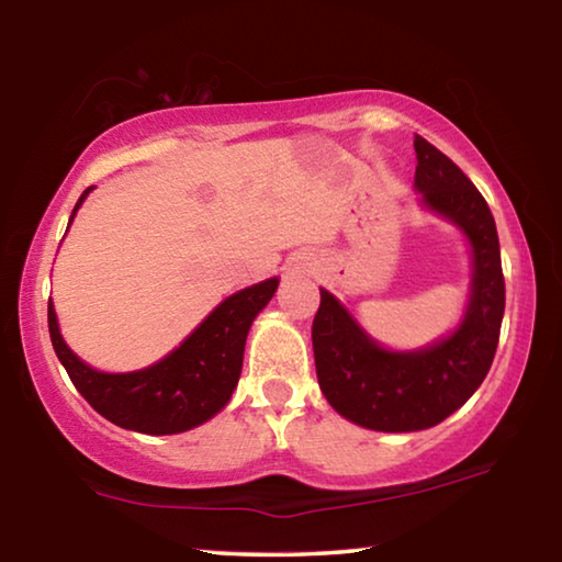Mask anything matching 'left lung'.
<instances>
[{
    "instance_id": "8db88e82",
    "label": "left lung",
    "mask_w": 562,
    "mask_h": 562,
    "mask_svg": "<svg viewBox=\"0 0 562 562\" xmlns=\"http://www.w3.org/2000/svg\"><path fill=\"white\" fill-rule=\"evenodd\" d=\"M414 150L418 205L449 221L469 243L471 282L459 325L426 347L389 349L325 288L312 322L317 379L329 406L351 424L386 434L431 429L469 402L488 374L506 310L488 203L429 140L416 136Z\"/></svg>"
}]
</instances>
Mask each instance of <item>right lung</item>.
Masks as SVG:
<instances>
[{"instance_id":"obj_1","label":"right lung","mask_w":562,"mask_h":562,"mask_svg":"<svg viewBox=\"0 0 562 562\" xmlns=\"http://www.w3.org/2000/svg\"><path fill=\"white\" fill-rule=\"evenodd\" d=\"M91 190L93 186L83 190L74 205L69 225ZM278 284L280 278H268L237 290L217 304L173 351L136 372H101L87 364L64 341L54 302L49 300L52 345L79 394L111 424L150 436L183 434L211 422L231 402L243 372L247 331L255 317L268 307Z\"/></svg>"}]
</instances>
